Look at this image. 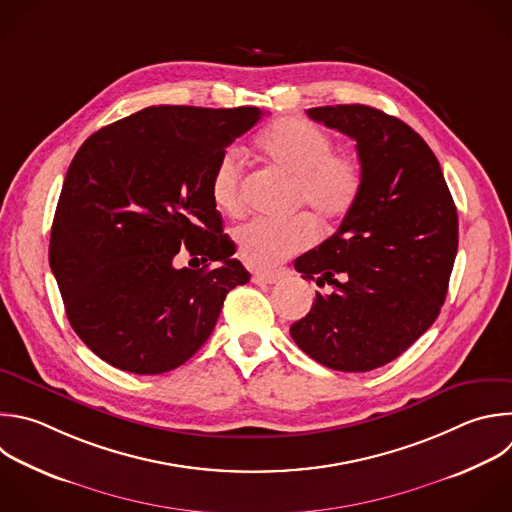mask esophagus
Returning a JSON list of instances; mask_svg holds the SVG:
<instances>
[{"mask_svg": "<svg viewBox=\"0 0 512 512\" xmlns=\"http://www.w3.org/2000/svg\"><path fill=\"white\" fill-rule=\"evenodd\" d=\"M279 273H271V271H255L253 273V283L255 285H273V283H277L279 281Z\"/></svg>", "mask_w": 512, "mask_h": 512, "instance_id": "obj_1", "label": "esophagus"}]
</instances>
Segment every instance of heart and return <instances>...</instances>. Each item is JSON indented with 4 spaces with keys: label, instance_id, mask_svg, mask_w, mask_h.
Returning a JSON list of instances; mask_svg holds the SVG:
<instances>
[{
    "label": "heart",
    "instance_id": "b5f03b06",
    "mask_svg": "<svg viewBox=\"0 0 512 512\" xmlns=\"http://www.w3.org/2000/svg\"><path fill=\"white\" fill-rule=\"evenodd\" d=\"M255 144L269 166L293 177L295 207H307L321 225L342 223L358 207L366 181L364 164L356 154L333 152L325 130L303 118L283 116L265 126ZM211 195L223 213H243V162L237 150L223 152L215 164ZM315 239L317 223L307 213L291 219L257 217L235 233L241 259L257 269L287 261Z\"/></svg>",
    "mask_w": 512,
    "mask_h": 512
}]
</instances>
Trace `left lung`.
Masks as SVG:
<instances>
[{"instance_id": "8db88e82", "label": "left lung", "mask_w": 512, "mask_h": 512, "mask_svg": "<svg viewBox=\"0 0 512 512\" xmlns=\"http://www.w3.org/2000/svg\"><path fill=\"white\" fill-rule=\"evenodd\" d=\"M348 134L364 164L354 213L295 259L319 287L293 342L337 372H370L404 354L436 321L458 251V215L438 158L406 122L364 104L309 108Z\"/></svg>"}]
</instances>
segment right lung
Wrapping results in <instances>:
<instances>
[{
    "instance_id": "obj_1",
    "label": "right lung",
    "mask_w": 512,
    "mask_h": 512,
    "mask_svg": "<svg viewBox=\"0 0 512 512\" xmlns=\"http://www.w3.org/2000/svg\"><path fill=\"white\" fill-rule=\"evenodd\" d=\"M261 116L253 106H150L76 152L50 267L72 329L106 364L142 376L183 366L209 339L227 293L249 281L223 233L211 177ZM181 250L195 270L174 267Z\"/></svg>"
}]
</instances>
